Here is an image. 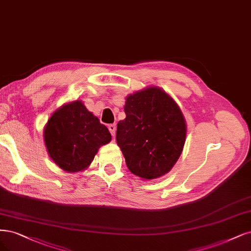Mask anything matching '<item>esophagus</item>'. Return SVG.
Returning a JSON list of instances; mask_svg holds the SVG:
<instances>
[{"mask_svg": "<svg viewBox=\"0 0 251 251\" xmlns=\"http://www.w3.org/2000/svg\"><path fill=\"white\" fill-rule=\"evenodd\" d=\"M108 128H109V131H110L111 135L114 137V136H115V133H116V125H115V124L109 125V126H108Z\"/></svg>", "mask_w": 251, "mask_h": 251, "instance_id": "esophagus-1", "label": "esophagus"}]
</instances>
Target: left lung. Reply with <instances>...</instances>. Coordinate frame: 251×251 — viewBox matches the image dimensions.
Listing matches in <instances>:
<instances>
[{
	"instance_id": "obj_1",
	"label": "left lung",
	"mask_w": 251,
	"mask_h": 251,
	"mask_svg": "<svg viewBox=\"0 0 251 251\" xmlns=\"http://www.w3.org/2000/svg\"><path fill=\"white\" fill-rule=\"evenodd\" d=\"M125 112L116 141L127 168L143 179L166 175L186 141V122L177 103L161 88L149 87L126 97Z\"/></svg>"
}]
</instances>
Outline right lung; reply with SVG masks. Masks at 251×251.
Listing matches in <instances>:
<instances>
[{
    "instance_id": "right-lung-1",
    "label": "right lung",
    "mask_w": 251,
    "mask_h": 251,
    "mask_svg": "<svg viewBox=\"0 0 251 251\" xmlns=\"http://www.w3.org/2000/svg\"><path fill=\"white\" fill-rule=\"evenodd\" d=\"M43 137L50 159L67 172L87 168L100 146L111 141L107 126L81 100L56 110L48 120Z\"/></svg>"
}]
</instances>
